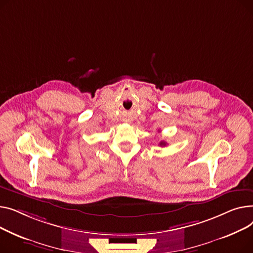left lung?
I'll list each match as a JSON object with an SVG mask.
<instances>
[{"instance_id":"left-lung-1","label":"left lung","mask_w":253,"mask_h":253,"mask_svg":"<svg viewBox=\"0 0 253 253\" xmlns=\"http://www.w3.org/2000/svg\"><path fill=\"white\" fill-rule=\"evenodd\" d=\"M160 146H166L167 145V143L166 142H160V144H159Z\"/></svg>"}]
</instances>
